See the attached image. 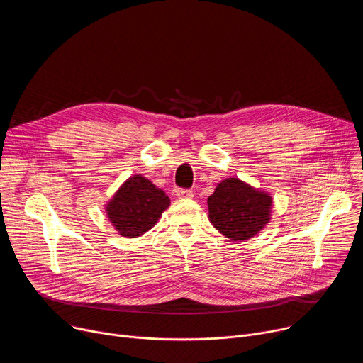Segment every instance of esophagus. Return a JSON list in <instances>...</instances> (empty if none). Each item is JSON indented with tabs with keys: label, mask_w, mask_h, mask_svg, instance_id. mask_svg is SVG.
<instances>
[{
	"label": "esophagus",
	"mask_w": 363,
	"mask_h": 363,
	"mask_svg": "<svg viewBox=\"0 0 363 363\" xmlns=\"http://www.w3.org/2000/svg\"><path fill=\"white\" fill-rule=\"evenodd\" d=\"M177 195L179 198H184V199H188V198H192L194 196V192L191 189H185V188H179L177 189Z\"/></svg>",
	"instance_id": "1"
}]
</instances>
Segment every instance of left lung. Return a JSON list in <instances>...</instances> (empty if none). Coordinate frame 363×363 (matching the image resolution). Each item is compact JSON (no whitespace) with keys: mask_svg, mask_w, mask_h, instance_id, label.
Masks as SVG:
<instances>
[{"mask_svg":"<svg viewBox=\"0 0 363 363\" xmlns=\"http://www.w3.org/2000/svg\"><path fill=\"white\" fill-rule=\"evenodd\" d=\"M206 202L211 224L234 241L248 240L262 231L270 220L273 203L269 194L237 178L221 181Z\"/></svg>","mask_w":363,"mask_h":363,"instance_id":"8db88e82","label":"left lung"}]
</instances>
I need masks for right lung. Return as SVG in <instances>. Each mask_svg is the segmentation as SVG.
Returning a JSON list of instances; mask_svg holds the SVG:
<instances>
[{
  "label": "right lung",
  "instance_id": "1",
  "mask_svg": "<svg viewBox=\"0 0 363 363\" xmlns=\"http://www.w3.org/2000/svg\"><path fill=\"white\" fill-rule=\"evenodd\" d=\"M171 199L149 179L135 175L129 178L108 203V217L123 237H139L150 230Z\"/></svg>",
  "mask_w": 363,
  "mask_h": 363
}]
</instances>
